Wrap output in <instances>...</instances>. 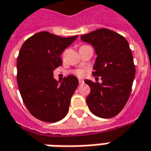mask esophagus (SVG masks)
Returning a JSON list of instances; mask_svg holds the SVG:
<instances>
[{"label": "esophagus", "instance_id": "34e87169", "mask_svg": "<svg viewBox=\"0 0 151 151\" xmlns=\"http://www.w3.org/2000/svg\"><path fill=\"white\" fill-rule=\"evenodd\" d=\"M78 82H79V84H83L84 83V81L82 79L78 80Z\"/></svg>", "mask_w": 151, "mask_h": 151}]
</instances>
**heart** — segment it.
Listing matches in <instances>:
<instances>
[{"label":"heart","instance_id":"b5f03b06","mask_svg":"<svg viewBox=\"0 0 151 151\" xmlns=\"http://www.w3.org/2000/svg\"><path fill=\"white\" fill-rule=\"evenodd\" d=\"M73 73H74L76 76H78V77H79V78H82V77H83V76L86 74V71L83 70V69H81V68H78V69H75V70L73 71Z\"/></svg>","mask_w":151,"mask_h":151}]
</instances>
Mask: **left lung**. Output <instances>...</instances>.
Instances as JSON below:
<instances>
[{"label":"left lung","instance_id":"1","mask_svg":"<svg viewBox=\"0 0 151 151\" xmlns=\"http://www.w3.org/2000/svg\"><path fill=\"white\" fill-rule=\"evenodd\" d=\"M81 40L91 44L96 50L93 75L101 77L102 81L101 83L85 81L91 88L87 104L98 117H114L127 104L136 75L129 44L125 37L105 28L81 35Z\"/></svg>","mask_w":151,"mask_h":151}]
</instances>
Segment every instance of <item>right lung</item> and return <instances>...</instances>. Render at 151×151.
Wrapping results in <instances>:
<instances>
[{"mask_svg": "<svg viewBox=\"0 0 151 151\" xmlns=\"http://www.w3.org/2000/svg\"><path fill=\"white\" fill-rule=\"evenodd\" d=\"M77 37L63 38L42 31L27 39L20 48L17 58L19 93L30 114L42 122H57L68 111L78 80L69 75L58 85L53 71L62 65L60 55Z\"/></svg>", "mask_w": 151, "mask_h": 151, "instance_id": "obj_1", "label": "right lung"}]
</instances>
